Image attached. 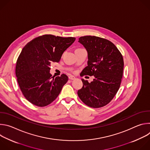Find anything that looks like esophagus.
Wrapping results in <instances>:
<instances>
[{"label": "esophagus", "instance_id": "34e87169", "mask_svg": "<svg viewBox=\"0 0 150 150\" xmlns=\"http://www.w3.org/2000/svg\"><path fill=\"white\" fill-rule=\"evenodd\" d=\"M69 79L71 80H74V79H75V77L74 76H69Z\"/></svg>", "mask_w": 150, "mask_h": 150}]
</instances>
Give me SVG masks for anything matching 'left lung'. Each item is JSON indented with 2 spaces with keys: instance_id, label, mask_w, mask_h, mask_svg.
I'll use <instances>...</instances> for the list:
<instances>
[{
  "instance_id": "left-lung-1",
  "label": "left lung",
  "mask_w": 150,
  "mask_h": 150,
  "mask_svg": "<svg viewBox=\"0 0 150 150\" xmlns=\"http://www.w3.org/2000/svg\"><path fill=\"white\" fill-rule=\"evenodd\" d=\"M88 53V66L82 76H94L88 82L82 79L83 86L78 91L81 101L93 108H99L109 103L119 89L124 62L116 46L108 40L96 36H83L78 41Z\"/></svg>"
}]
</instances>
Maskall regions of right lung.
<instances>
[{
    "label": "right lung",
    "mask_w": 150,
    "mask_h": 150,
    "mask_svg": "<svg viewBox=\"0 0 150 150\" xmlns=\"http://www.w3.org/2000/svg\"><path fill=\"white\" fill-rule=\"evenodd\" d=\"M75 37L46 34L28 42L16 61L15 74L19 88L33 104L45 107L52 103L68 81L65 74L56 78L50 73V64L59 62Z\"/></svg>",
    "instance_id": "add662e5"
}]
</instances>
